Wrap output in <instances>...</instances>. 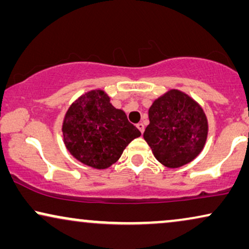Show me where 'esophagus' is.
I'll return each mask as SVG.
<instances>
[{"label": "esophagus", "mask_w": 249, "mask_h": 249, "mask_svg": "<svg viewBox=\"0 0 249 249\" xmlns=\"http://www.w3.org/2000/svg\"><path fill=\"white\" fill-rule=\"evenodd\" d=\"M137 127L139 128V131L141 132V133H143V132H144V125L142 124V123H139V124L137 125Z\"/></svg>", "instance_id": "1"}]
</instances>
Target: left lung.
Listing matches in <instances>:
<instances>
[{
    "instance_id": "left-lung-1",
    "label": "left lung",
    "mask_w": 249,
    "mask_h": 249,
    "mask_svg": "<svg viewBox=\"0 0 249 249\" xmlns=\"http://www.w3.org/2000/svg\"><path fill=\"white\" fill-rule=\"evenodd\" d=\"M143 133L154 156L166 168H180L202 152L208 137V119L202 107L186 93L170 89L148 110Z\"/></svg>"
}]
</instances>
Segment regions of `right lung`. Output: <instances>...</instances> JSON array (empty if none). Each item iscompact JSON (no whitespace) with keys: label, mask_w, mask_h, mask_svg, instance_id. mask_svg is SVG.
<instances>
[{"label":"right lung","mask_w":249,"mask_h":249,"mask_svg":"<svg viewBox=\"0 0 249 249\" xmlns=\"http://www.w3.org/2000/svg\"><path fill=\"white\" fill-rule=\"evenodd\" d=\"M63 141L75 160L90 168L108 169L141 133L105 90L93 89L69 107L62 125Z\"/></svg>","instance_id":"1"}]
</instances>
